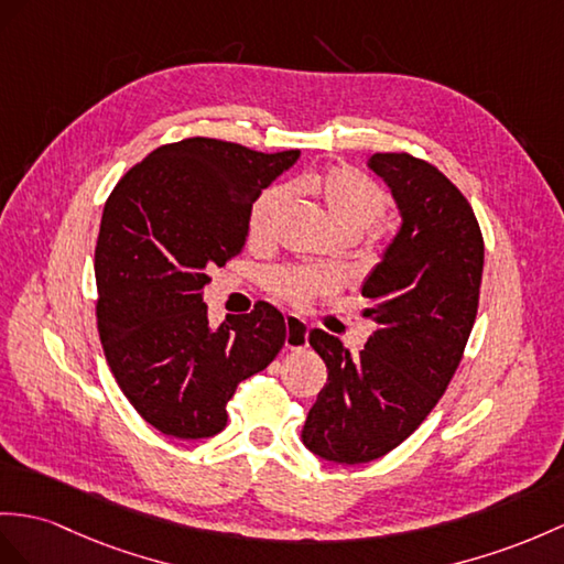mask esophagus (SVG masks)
Listing matches in <instances>:
<instances>
[{
	"mask_svg": "<svg viewBox=\"0 0 564 564\" xmlns=\"http://www.w3.org/2000/svg\"><path fill=\"white\" fill-rule=\"evenodd\" d=\"M284 347L286 349H304L308 345V327L299 318V315H286L284 318Z\"/></svg>",
	"mask_w": 564,
	"mask_h": 564,
	"instance_id": "1",
	"label": "esophagus"
}]
</instances>
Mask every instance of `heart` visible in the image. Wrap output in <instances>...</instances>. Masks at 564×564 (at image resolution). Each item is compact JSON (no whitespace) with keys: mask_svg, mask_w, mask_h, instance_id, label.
Returning <instances> with one entry per match:
<instances>
[{"mask_svg":"<svg viewBox=\"0 0 564 564\" xmlns=\"http://www.w3.org/2000/svg\"><path fill=\"white\" fill-rule=\"evenodd\" d=\"M294 194H306L321 205V213L335 237L359 239L364 231L386 215L388 194L373 178L351 167H335L318 174H306L292 184ZM290 188L270 186L260 194L249 210V237L253 241L270 239L280 215L290 205ZM335 286L327 270H286L272 278V290L292 304H306L315 294Z\"/></svg>","mask_w":564,"mask_h":564,"instance_id":"b5f03b06","label":"heart"}]
</instances>
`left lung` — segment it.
I'll use <instances>...</instances> for the list:
<instances>
[{
    "label": "left lung",
    "instance_id": "1",
    "mask_svg": "<svg viewBox=\"0 0 564 564\" xmlns=\"http://www.w3.org/2000/svg\"><path fill=\"white\" fill-rule=\"evenodd\" d=\"M368 167L388 184L402 225L361 294L376 323L359 356L311 329L327 386L301 431L315 457L366 464L414 433L447 390L478 308L484 237L459 188L433 164L376 153Z\"/></svg>",
    "mask_w": 564,
    "mask_h": 564
}]
</instances>
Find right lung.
<instances>
[{"label":"right lung","instance_id":"1","mask_svg":"<svg viewBox=\"0 0 564 564\" xmlns=\"http://www.w3.org/2000/svg\"><path fill=\"white\" fill-rule=\"evenodd\" d=\"M299 155L186 139L153 150L105 203L95 246L100 341L121 392L164 435H217L239 382L284 347L278 308L258 301L213 327L203 290L213 265L241 253L260 191Z\"/></svg>","mask_w":564,"mask_h":564}]
</instances>
